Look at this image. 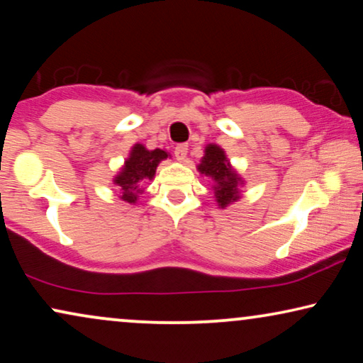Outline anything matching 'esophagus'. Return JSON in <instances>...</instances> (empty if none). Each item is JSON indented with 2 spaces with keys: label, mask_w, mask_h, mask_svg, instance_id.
I'll return each instance as SVG.
<instances>
[{
  "label": "esophagus",
  "mask_w": 363,
  "mask_h": 363,
  "mask_svg": "<svg viewBox=\"0 0 363 363\" xmlns=\"http://www.w3.org/2000/svg\"><path fill=\"white\" fill-rule=\"evenodd\" d=\"M186 152H188V145L186 143H178V145L175 147V157L177 160L183 162L186 158Z\"/></svg>",
  "instance_id": "obj_1"
}]
</instances>
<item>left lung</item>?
Listing matches in <instances>:
<instances>
[{
  "instance_id": "obj_1",
  "label": "left lung",
  "mask_w": 363,
  "mask_h": 363,
  "mask_svg": "<svg viewBox=\"0 0 363 363\" xmlns=\"http://www.w3.org/2000/svg\"><path fill=\"white\" fill-rule=\"evenodd\" d=\"M198 170L215 180V196L221 208L240 198L238 196V185H240L241 178L233 172L223 148L218 145H208L205 157L201 158V163L198 165Z\"/></svg>"
}]
</instances>
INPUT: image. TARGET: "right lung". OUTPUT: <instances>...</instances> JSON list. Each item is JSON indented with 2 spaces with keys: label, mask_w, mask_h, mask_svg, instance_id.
I'll list each match as a JSON object with an SVG mask.
<instances>
[{
  "label": "right lung",
  "mask_w": 363,
  "mask_h": 363,
  "mask_svg": "<svg viewBox=\"0 0 363 363\" xmlns=\"http://www.w3.org/2000/svg\"><path fill=\"white\" fill-rule=\"evenodd\" d=\"M167 157L168 153L165 150H160V148L147 150L145 147L137 143V145L132 148L130 157L127 158L122 172L118 173L116 180H113L116 185L122 188V200L127 203H135L137 195L142 193V180H145V178L152 180L153 175H155L158 163L165 160Z\"/></svg>",
  "instance_id": "1"
}]
</instances>
